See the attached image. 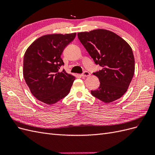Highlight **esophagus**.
<instances>
[{"label": "esophagus", "mask_w": 155, "mask_h": 155, "mask_svg": "<svg viewBox=\"0 0 155 155\" xmlns=\"http://www.w3.org/2000/svg\"><path fill=\"white\" fill-rule=\"evenodd\" d=\"M91 76V74L87 71H85L81 74L82 77H88V76Z\"/></svg>", "instance_id": "34e87169"}]
</instances>
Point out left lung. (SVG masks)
<instances>
[{
	"instance_id": "8db88e82",
	"label": "left lung",
	"mask_w": 155,
	"mask_h": 155,
	"mask_svg": "<svg viewBox=\"0 0 155 155\" xmlns=\"http://www.w3.org/2000/svg\"><path fill=\"white\" fill-rule=\"evenodd\" d=\"M78 37L96 64L102 69L93 73L100 87L91 94L106 104L117 100L127 92L134 73L132 48L115 33L104 29L79 32Z\"/></svg>"
}]
</instances>
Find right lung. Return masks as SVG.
<instances>
[{
	"label": "right lung",
	"mask_w": 155,
	"mask_h": 155,
	"mask_svg": "<svg viewBox=\"0 0 155 155\" xmlns=\"http://www.w3.org/2000/svg\"><path fill=\"white\" fill-rule=\"evenodd\" d=\"M76 33L49 34L37 39L27 48L23 60V76L30 92L46 104H55L67 96L75 77L64 70L61 58Z\"/></svg>",
	"instance_id": "right-lung-1"
}]
</instances>
